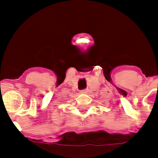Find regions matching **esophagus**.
I'll return each mask as SVG.
<instances>
[{
	"label": "esophagus",
	"mask_w": 158,
	"mask_h": 158,
	"mask_svg": "<svg viewBox=\"0 0 158 158\" xmlns=\"http://www.w3.org/2000/svg\"><path fill=\"white\" fill-rule=\"evenodd\" d=\"M88 92V89H83V90H81V94H86Z\"/></svg>",
	"instance_id": "1"
}]
</instances>
